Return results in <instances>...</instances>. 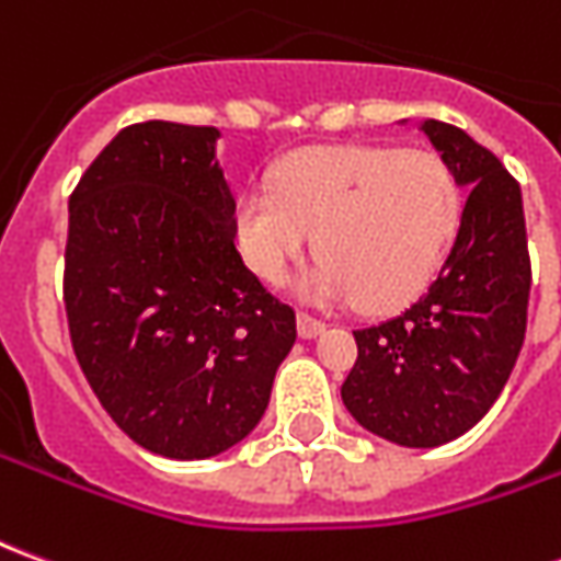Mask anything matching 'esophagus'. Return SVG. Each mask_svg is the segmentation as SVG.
Returning a JSON list of instances; mask_svg holds the SVG:
<instances>
[{
	"instance_id": "obj_1",
	"label": "esophagus",
	"mask_w": 561,
	"mask_h": 561,
	"mask_svg": "<svg viewBox=\"0 0 561 561\" xmlns=\"http://www.w3.org/2000/svg\"><path fill=\"white\" fill-rule=\"evenodd\" d=\"M324 321H318V318L306 316V312H300L297 316V333H300V340H316V336H321L324 333Z\"/></svg>"
}]
</instances>
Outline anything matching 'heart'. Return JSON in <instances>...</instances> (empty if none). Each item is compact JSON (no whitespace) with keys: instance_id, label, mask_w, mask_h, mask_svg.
Here are the masks:
<instances>
[{"instance_id":"obj_1","label":"heart","mask_w":561,"mask_h":561,"mask_svg":"<svg viewBox=\"0 0 561 561\" xmlns=\"http://www.w3.org/2000/svg\"><path fill=\"white\" fill-rule=\"evenodd\" d=\"M462 221L457 173L430 149L309 147L282 159L273 188L237 197L233 233L249 270L279 282L312 245L300 294L388 312L435 279Z\"/></svg>"}]
</instances>
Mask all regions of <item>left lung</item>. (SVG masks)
Wrapping results in <instances>:
<instances>
[{"label":"left lung","mask_w":561,"mask_h":561,"mask_svg":"<svg viewBox=\"0 0 561 561\" xmlns=\"http://www.w3.org/2000/svg\"><path fill=\"white\" fill-rule=\"evenodd\" d=\"M421 131L471 188L457 240L417 304L354 330L342 385L354 421L402 447L447 445L493 409L523 348L531 285L517 180L462 128L423 119Z\"/></svg>","instance_id":"8db88e82"}]
</instances>
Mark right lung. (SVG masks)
<instances>
[{"instance_id":"add662e5","label":"right lung","mask_w":561,"mask_h":561,"mask_svg":"<svg viewBox=\"0 0 561 561\" xmlns=\"http://www.w3.org/2000/svg\"><path fill=\"white\" fill-rule=\"evenodd\" d=\"M219 128H123L68 201L66 312L83 376L159 457L207 459L264 417L297 340L233 245Z\"/></svg>"}]
</instances>
